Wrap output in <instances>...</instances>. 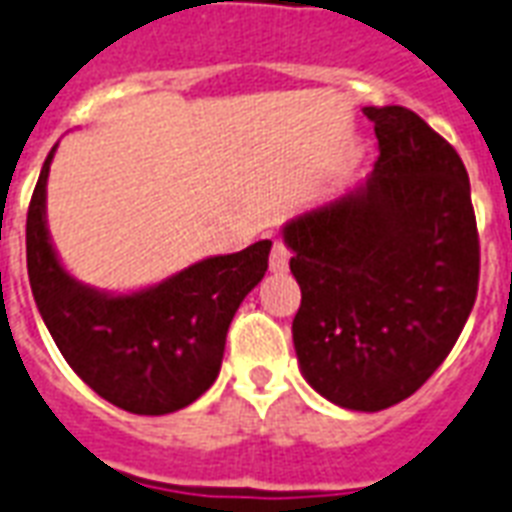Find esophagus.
<instances>
[{
    "mask_svg": "<svg viewBox=\"0 0 512 512\" xmlns=\"http://www.w3.org/2000/svg\"><path fill=\"white\" fill-rule=\"evenodd\" d=\"M268 266H271V271H274V274H285L287 268H290V249H287L282 241H274V246H271Z\"/></svg>",
    "mask_w": 512,
    "mask_h": 512,
    "instance_id": "34e87169",
    "label": "esophagus"
}]
</instances>
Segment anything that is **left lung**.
Instances as JSON below:
<instances>
[{
	"instance_id": "1",
	"label": "left lung",
	"mask_w": 512,
	"mask_h": 512,
	"mask_svg": "<svg viewBox=\"0 0 512 512\" xmlns=\"http://www.w3.org/2000/svg\"><path fill=\"white\" fill-rule=\"evenodd\" d=\"M369 179L282 227L301 285L293 344L314 391L380 412L448 358L475 306L480 244L469 176L448 140L401 105L363 108Z\"/></svg>"
}]
</instances>
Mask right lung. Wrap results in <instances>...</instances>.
<instances>
[{
  "instance_id": "1",
  "label": "right lung",
  "mask_w": 512,
  "mask_h": 512,
  "mask_svg": "<svg viewBox=\"0 0 512 512\" xmlns=\"http://www.w3.org/2000/svg\"><path fill=\"white\" fill-rule=\"evenodd\" d=\"M45 157L26 214V268L34 304L64 361L97 396L135 415H168L214 385L227 328L266 276L271 241L206 257L138 293H102L64 271L48 236Z\"/></svg>"
}]
</instances>
